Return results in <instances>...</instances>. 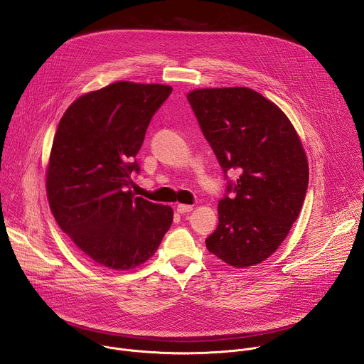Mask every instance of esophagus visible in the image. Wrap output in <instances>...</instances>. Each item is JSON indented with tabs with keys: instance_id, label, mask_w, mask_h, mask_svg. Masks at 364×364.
Instances as JSON below:
<instances>
[{
	"instance_id": "esophagus-1",
	"label": "esophagus",
	"mask_w": 364,
	"mask_h": 364,
	"mask_svg": "<svg viewBox=\"0 0 364 364\" xmlns=\"http://www.w3.org/2000/svg\"><path fill=\"white\" fill-rule=\"evenodd\" d=\"M193 210V205H190V204H177V212L178 213H181V215H184V213H190Z\"/></svg>"
}]
</instances>
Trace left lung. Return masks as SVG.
Segmentation results:
<instances>
[{
	"label": "left lung",
	"mask_w": 364,
	"mask_h": 364,
	"mask_svg": "<svg viewBox=\"0 0 364 364\" xmlns=\"http://www.w3.org/2000/svg\"><path fill=\"white\" fill-rule=\"evenodd\" d=\"M204 138L229 180L218 229L205 246L236 268L269 257L289 233L308 188L306 155L287 115L247 87L197 89L187 95Z\"/></svg>",
	"instance_id": "8db88e82"
}]
</instances>
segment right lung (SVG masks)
I'll return each mask as SVG.
<instances>
[{"mask_svg": "<svg viewBox=\"0 0 364 364\" xmlns=\"http://www.w3.org/2000/svg\"><path fill=\"white\" fill-rule=\"evenodd\" d=\"M171 92L167 85L117 82L76 99L59 122L46 178L50 209L102 267L144 264L173 223L170 205L129 190L146 128Z\"/></svg>", "mask_w": 364, "mask_h": 364, "instance_id": "obj_1", "label": "right lung"}]
</instances>
